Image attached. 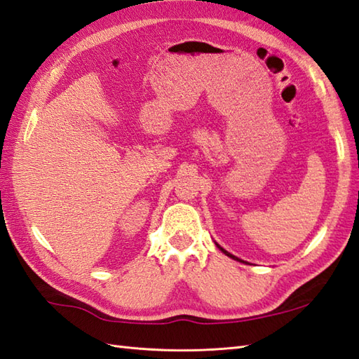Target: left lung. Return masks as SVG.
Listing matches in <instances>:
<instances>
[{"instance_id": "left-lung-1", "label": "left lung", "mask_w": 359, "mask_h": 359, "mask_svg": "<svg viewBox=\"0 0 359 359\" xmlns=\"http://www.w3.org/2000/svg\"><path fill=\"white\" fill-rule=\"evenodd\" d=\"M217 248L220 249V251H222V252H224V254H226L228 257H231V258H234V260H238V258H237V257H234V255H232V254H229V252H226V251H224V249H223L222 246H219V245H217Z\"/></svg>"}]
</instances>
